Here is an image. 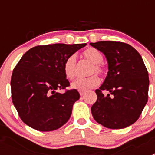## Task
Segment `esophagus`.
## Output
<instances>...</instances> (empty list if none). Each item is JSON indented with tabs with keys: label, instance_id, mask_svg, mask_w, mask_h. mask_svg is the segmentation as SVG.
<instances>
[{
	"label": "esophagus",
	"instance_id": "esophagus-1",
	"mask_svg": "<svg viewBox=\"0 0 155 155\" xmlns=\"http://www.w3.org/2000/svg\"><path fill=\"white\" fill-rule=\"evenodd\" d=\"M85 91H79V94H80L81 96H82V95L85 94Z\"/></svg>",
	"mask_w": 155,
	"mask_h": 155
}]
</instances>
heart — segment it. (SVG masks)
Instances as JSON below:
<instances>
[{"mask_svg": "<svg viewBox=\"0 0 155 155\" xmlns=\"http://www.w3.org/2000/svg\"><path fill=\"white\" fill-rule=\"evenodd\" d=\"M82 56L93 64L91 68V74L96 73L99 75H104L105 73V69L101 64L104 61V57L98 50L94 48H87L82 52ZM76 64V58L75 54H71L65 60L64 64V73L68 79H73L75 77ZM99 84L100 79L98 76L93 74L87 78H78L72 83V87L78 91H86L97 86Z\"/></svg>", "mask_w": 155, "mask_h": 155, "instance_id": "heart-1", "label": "heart"}]
</instances>
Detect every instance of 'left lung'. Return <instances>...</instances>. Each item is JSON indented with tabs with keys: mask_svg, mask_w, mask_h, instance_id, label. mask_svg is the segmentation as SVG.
<instances>
[{
	"mask_svg": "<svg viewBox=\"0 0 155 155\" xmlns=\"http://www.w3.org/2000/svg\"><path fill=\"white\" fill-rule=\"evenodd\" d=\"M91 46L105 54L107 76L95 92L91 113L97 122L110 129H122L138 120L148 98V73L140 53L122 42L100 41ZM107 90L113 95L104 96Z\"/></svg>",
	"mask_w": 155,
	"mask_h": 155,
	"instance_id": "obj_1",
	"label": "left lung"
}]
</instances>
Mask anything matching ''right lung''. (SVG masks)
I'll return each mask as SVG.
<instances>
[{
	"label": "right lung",
	"instance_id": "add662e5",
	"mask_svg": "<svg viewBox=\"0 0 155 155\" xmlns=\"http://www.w3.org/2000/svg\"><path fill=\"white\" fill-rule=\"evenodd\" d=\"M86 43L41 45L25 53L11 77L12 101L20 118L39 131L57 130L68 122L80 95L64 73L65 60Z\"/></svg>",
	"mask_w": 155,
	"mask_h": 155
}]
</instances>
